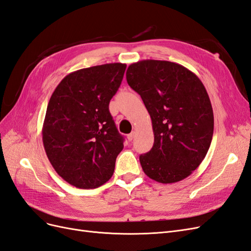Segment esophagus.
I'll return each mask as SVG.
<instances>
[{"label": "esophagus", "instance_id": "1", "mask_svg": "<svg viewBox=\"0 0 251 251\" xmlns=\"http://www.w3.org/2000/svg\"><path fill=\"white\" fill-rule=\"evenodd\" d=\"M135 135H136V133L135 132H132V133H130L127 135V139H128V141H132L133 139H134V137H135Z\"/></svg>", "mask_w": 251, "mask_h": 251}]
</instances>
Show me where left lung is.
<instances>
[{"label":"left lung","instance_id":"left-lung-1","mask_svg":"<svg viewBox=\"0 0 251 251\" xmlns=\"http://www.w3.org/2000/svg\"><path fill=\"white\" fill-rule=\"evenodd\" d=\"M126 81L143 100L154 146L139 160L159 183L188 177L206 156L214 134V112L202 81L187 68L168 60L144 59L128 66Z\"/></svg>","mask_w":251,"mask_h":251}]
</instances>
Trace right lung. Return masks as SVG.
Masks as SVG:
<instances>
[{
	"instance_id": "obj_1",
	"label": "right lung",
	"mask_w": 251,
	"mask_h": 251,
	"mask_svg": "<svg viewBox=\"0 0 251 251\" xmlns=\"http://www.w3.org/2000/svg\"><path fill=\"white\" fill-rule=\"evenodd\" d=\"M126 65L104 64L71 72L52 93L43 125V143L53 169L68 183L89 189L109 181L124 138L109 103Z\"/></svg>"
}]
</instances>
